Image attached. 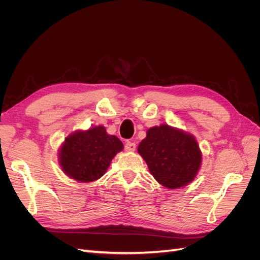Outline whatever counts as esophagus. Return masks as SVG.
I'll use <instances>...</instances> for the list:
<instances>
[{
	"label": "esophagus",
	"instance_id": "esophagus-1",
	"mask_svg": "<svg viewBox=\"0 0 260 260\" xmlns=\"http://www.w3.org/2000/svg\"><path fill=\"white\" fill-rule=\"evenodd\" d=\"M136 143H133V142H125V144H124V149L127 152H135L136 151Z\"/></svg>",
	"mask_w": 260,
	"mask_h": 260
}]
</instances>
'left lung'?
I'll return each instance as SVG.
<instances>
[{"label":"left lung","instance_id":"1","mask_svg":"<svg viewBox=\"0 0 260 260\" xmlns=\"http://www.w3.org/2000/svg\"><path fill=\"white\" fill-rule=\"evenodd\" d=\"M138 153L157 182L170 190L191 183L202 165V152L195 137L166 123L146 131Z\"/></svg>","mask_w":260,"mask_h":260}]
</instances>
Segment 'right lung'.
Masks as SVG:
<instances>
[{
  "label": "right lung",
  "instance_id": "obj_1",
  "mask_svg": "<svg viewBox=\"0 0 260 260\" xmlns=\"http://www.w3.org/2000/svg\"><path fill=\"white\" fill-rule=\"evenodd\" d=\"M122 149L123 144L116 136L108 135L103 125H93L65 138L58 151V165L67 177L89 183L105 175Z\"/></svg>",
  "mask_w": 260,
  "mask_h": 260
}]
</instances>
